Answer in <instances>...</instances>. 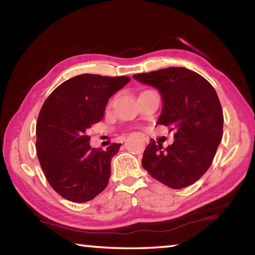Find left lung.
<instances>
[{
	"instance_id": "left-lung-1",
	"label": "left lung",
	"mask_w": 255,
	"mask_h": 255,
	"mask_svg": "<svg viewBox=\"0 0 255 255\" xmlns=\"http://www.w3.org/2000/svg\"><path fill=\"white\" fill-rule=\"evenodd\" d=\"M132 77L160 93L162 110L156 124L175 131V140L165 148L149 140L143 168L168 187H187L207 172L221 142L224 115L217 92L201 75L183 67Z\"/></svg>"
}]
</instances>
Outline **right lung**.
I'll use <instances>...</instances> for the list:
<instances>
[{
  "label": "right lung",
  "instance_id": "right-lung-1",
  "mask_svg": "<svg viewBox=\"0 0 255 255\" xmlns=\"http://www.w3.org/2000/svg\"><path fill=\"white\" fill-rule=\"evenodd\" d=\"M130 82L126 76L84 74L51 93L36 125V151L48 184L64 199L83 203L107 187L121 144L93 148L86 130L102 120L109 99Z\"/></svg>",
  "mask_w": 255,
  "mask_h": 255
}]
</instances>
